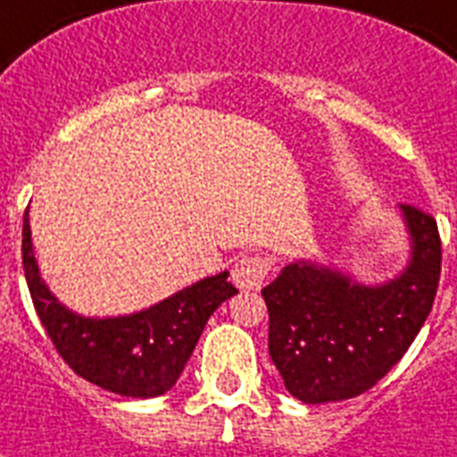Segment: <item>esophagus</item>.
Masks as SVG:
<instances>
[{"mask_svg":"<svg viewBox=\"0 0 457 457\" xmlns=\"http://www.w3.org/2000/svg\"><path fill=\"white\" fill-rule=\"evenodd\" d=\"M270 270L271 262L262 255H244L232 267V281L241 290H260Z\"/></svg>","mask_w":457,"mask_h":457,"instance_id":"1","label":"esophagus"}]
</instances>
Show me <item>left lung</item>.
<instances>
[{
	"instance_id": "1",
	"label": "left lung",
	"mask_w": 457,
	"mask_h": 457,
	"mask_svg": "<svg viewBox=\"0 0 457 457\" xmlns=\"http://www.w3.org/2000/svg\"><path fill=\"white\" fill-rule=\"evenodd\" d=\"M400 209L411 260L388 283L362 286L300 260L262 287L271 362L297 400L323 404L367 393L400 362L430 316L442 274L439 229L430 213Z\"/></svg>"
}]
</instances>
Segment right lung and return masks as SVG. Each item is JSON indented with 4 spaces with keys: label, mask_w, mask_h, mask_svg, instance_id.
<instances>
[{
    "label": "right lung",
    "mask_w": 457,
    "mask_h": 457,
    "mask_svg": "<svg viewBox=\"0 0 457 457\" xmlns=\"http://www.w3.org/2000/svg\"><path fill=\"white\" fill-rule=\"evenodd\" d=\"M22 270L37 316L71 370L125 397H157L179 381L206 320L239 293L228 271L206 276L160 304L118 318H86L55 300L34 260L29 218H22Z\"/></svg>",
    "instance_id": "obj_1"
}]
</instances>
